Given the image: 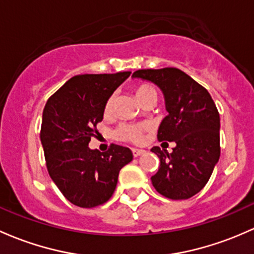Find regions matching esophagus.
<instances>
[{
    "mask_svg": "<svg viewBox=\"0 0 254 254\" xmlns=\"http://www.w3.org/2000/svg\"><path fill=\"white\" fill-rule=\"evenodd\" d=\"M131 153H132V156H134V157H138V156H141V154L145 153V151H143V149L132 148V149H131Z\"/></svg>",
    "mask_w": 254,
    "mask_h": 254,
    "instance_id": "1",
    "label": "esophagus"
}]
</instances>
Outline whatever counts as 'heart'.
<instances>
[{"mask_svg": "<svg viewBox=\"0 0 254 254\" xmlns=\"http://www.w3.org/2000/svg\"><path fill=\"white\" fill-rule=\"evenodd\" d=\"M134 93L141 103L145 102L146 100H156L158 98V91L156 87L149 82H140L134 86ZM116 107V97L113 95L107 98L105 103V116H112ZM147 129L146 125H136L129 124V123H122L118 127L113 131V136L116 140L124 141V142L131 143H141L143 140V131Z\"/></svg>", "mask_w": 254, "mask_h": 254, "instance_id": "b5f03b06", "label": "heart"}]
</instances>
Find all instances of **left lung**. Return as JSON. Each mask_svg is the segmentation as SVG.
Wrapping results in <instances>:
<instances>
[{
    "mask_svg": "<svg viewBox=\"0 0 254 254\" xmlns=\"http://www.w3.org/2000/svg\"><path fill=\"white\" fill-rule=\"evenodd\" d=\"M132 76L161 87L169 114L161 123L157 138L175 142L172 153L158 146L151 149L161 161L152 185L167 198H190L204 188L220 157V118L214 101L178 68L140 69Z\"/></svg>",
    "mask_w": 254,
    "mask_h": 254,
    "instance_id": "8db88e82",
    "label": "left lung"
}]
</instances>
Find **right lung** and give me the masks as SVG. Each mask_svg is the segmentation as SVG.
<instances>
[{
  "label": "right lung",
  "mask_w": 254,
  "mask_h": 254,
  "mask_svg": "<svg viewBox=\"0 0 254 254\" xmlns=\"http://www.w3.org/2000/svg\"><path fill=\"white\" fill-rule=\"evenodd\" d=\"M130 75L82 74L69 79L47 100L40 138L49 174L63 196L81 208L106 203L116 190L120 169L132 161L127 147L90 149L103 119L107 98Z\"/></svg>",
  "instance_id": "add662e5"
}]
</instances>
